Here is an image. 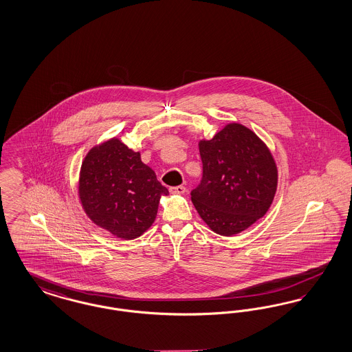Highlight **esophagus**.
Listing matches in <instances>:
<instances>
[{
    "mask_svg": "<svg viewBox=\"0 0 352 352\" xmlns=\"http://www.w3.org/2000/svg\"><path fill=\"white\" fill-rule=\"evenodd\" d=\"M171 194H184L186 192V187L184 186H175V187H170L168 188Z\"/></svg>",
    "mask_w": 352,
    "mask_h": 352,
    "instance_id": "1",
    "label": "esophagus"
}]
</instances>
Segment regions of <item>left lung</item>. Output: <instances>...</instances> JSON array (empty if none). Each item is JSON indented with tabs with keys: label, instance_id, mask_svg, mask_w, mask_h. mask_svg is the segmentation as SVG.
Listing matches in <instances>:
<instances>
[{
	"label": "left lung",
	"instance_id": "left-lung-1",
	"mask_svg": "<svg viewBox=\"0 0 352 352\" xmlns=\"http://www.w3.org/2000/svg\"><path fill=\"white\" fill-rule=\"evenodd\" d=\"M203 178L191 191L199 217L211 231L234 236L268 212L278 170L267 144L243 124H226L211 140L198 142Z\"/></svg>",
	"mask_w": 352,
	"mask_h": 352
}]
</instances>
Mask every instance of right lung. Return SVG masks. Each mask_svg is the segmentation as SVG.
<instances>
[{
  "instance_id": "right-lung-1",
  "label": "right lung",
  "mask_w": 352,
  "mask_h": 352,
  "mask_svg": "<svg viewBox=\"0 0 352 352\" xmlns=\"http://www.w3.org/2000/svg\"><path fill=\"white\" fill-rule=\"evenodd\" d=\"M78 195L92 223L118 239L133 240L151 228L168 190L142 164L140 151L112 137L84 157Z\"/></svg>"
}]
</instances>
